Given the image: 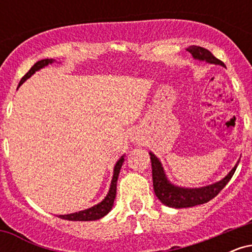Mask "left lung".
Returning a JSON list of instances; mask_svg holds the SVG:
<instances>
[{
	"label": "left lung",
	"instance_id": "8db88e82",
	"mask_svg": "<svg viewBox=\"0 0 252 252\" xmlns=\"http://www.w3.org/2000/svg\"><path fill=\"white\" fill-rule=\"evenodd\" d=\"M187 51L192 54L193 58L200 62H206L213 65H220L222 67H226L224 63L213 56L212 53L206 48H202L200 46H189ZM150 161H152L153 169V186H154V192L158 199L162 202L163 205L173 209H182V207H193L196 205L205 204L210 201L218 193L226 186V184L231 180L232 175L235 174L237 166L230 170V173L221 179L220 181L216 184L209 185V186L200 187V189H185V187H179L173 185L168 179H167L166 173H164L162 164L153 153H149Z\"/></svg>",
	"mask_w": 252,
	"mask_h": 252
}]
</instances>
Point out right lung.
I'll use <instances>...</instances> for the list:
<instances>
[{
    "mask_svg": "<svg viewBox=\"0 0 252 252\" xmlns=\"http://www.w3.org/2000/svg\"><path fill=\"white\" fill-rule=\"evenodd\" d=\"M54 60L53 59H42L40 62H37L32 66V68L27 73L22 77V79L20 80L19 86L21 84H24L28 78L33 76L36 71L41 70V68L47 66L48 63H52ZM124 162V155L121 156L120 160L117 161L116 164H115L114 168V176H112L111 180V185H110V189L109 193L106 194L105 198L103 199L99 204L94 205V206L90 207L88 210L84 211H79V212H74V213H70V215H59V218L62 219H66V220H74V221H90V220H97V219L103 218L104 216H106L108 213L111 211L112 206H114V200L116 198V189H117V179L118 175H120V170L122 168V164Z\"/></svg>",
    "mask_w": 252,
    "mask_h": 252,
    "instance_id": "add662e5",
    "label": "right lung"
}]
</instances>
